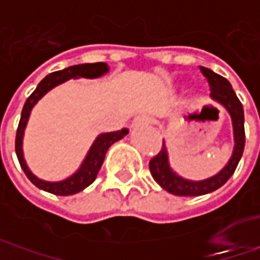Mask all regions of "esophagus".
Masks as SVG:
<instances>
[{"label": "esophagus", "mask_w": 260, "mask_h": 260, "mask_svg": "<svg viewBox=\"0 0 260 260\" xmlns=\"http://www.w3.org/2000/svg\"><path fill=\"white\" fill-rule=\"evenodd\" d=\"M150 123H152V118H150L149 115L142 114V115H137L135 120H133V123H132V127H133V128H137V127L149 125Z\"/></svg>", "instance_id": "esophagus-1"}]
</instances>
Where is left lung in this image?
Wrapping results in <instances>:
<instances>
[{"label": "left lung", "instance_id": "8db88e82", "mask_svg": "<svg viewBox=\"0 0 260 260\" xmlns=\"http://www.w3.org/2000/svg\"><path fill=\"white\" fill-rule=\"evenodd\" d=\"M200 71L203 72V75L208 81V85L211 89L210 96L214 100L215 103L223 105L232 117L233 135H235V149H233L230 160L227 162V165L218 174H215L211 178L203 179V181H189V179H185L178 174H175L172 168L169 166L168 149H166L165 142H164L160 152L155 157H152L149 162L150 174L164 189H166L171 194L179 195V197H198V195L210 194L215 189H218L220 186H223L230 179V176L235 174L236 168L239 165V160H240V157L243 155V150H245L243 105L239 101L237 95L230 85V82L225 78L215 74L208 68H204V66H200Z\"/></svg>", "mask_w": 260, "mask_h": 260}]
</instances>
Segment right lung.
Returning <instances> with one entry per match:
<instances>
[{"label": "right lung", "instance_id": "1", "mask_svg": "<svg viewBox=\"0 0 260 260\" xmlns=\"http://www.w3.org/2000/svg\"><path fill=\"white\" fill-rule=\"evenodd\" d=\"M107 72H108V65L104 63V62L69 66L66 69H62V71L52 72L46 78H43L40 81V84L37 85V88L33 91V94L27 98L24 107H23V111H21V118H20V123H18V128H17V136H15V153H17L21 169L24 171L27 178L37 188L55 195H74L76 192H79V191H82V189H85L88 185H91L95 181L96 175H98L101 166H103L105 153L110 149V146L114 145L115 142H118L120 139H123L128 133L127 128H121V130H117V132L103 133V135L98 136L94 140L92 146L89 147V150L86 153L82 165L79 166V169L74 175H71L69 178H66L63 181H59V182H49V181H43V179L37 178L25 164L24 155H23V137H24L25 125H27V121H28L30 113H31L33 107L37 104V101L43 95L47 94L52 88L63 84L68 79H72V78H75V79L76 78L94 79V78L103 76Z\"/></svg>", "mask_w": 260, "mask_h": 260}]
</instances>
